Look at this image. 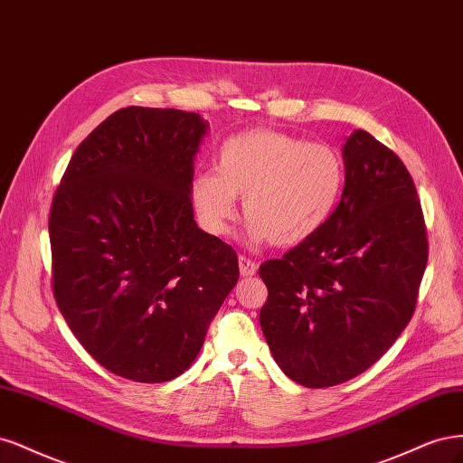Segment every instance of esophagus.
Returning <instances> with one entry per match:
<instances>
[{
  "instance_id": "1",
  "label": "esophagus",
  "mask_w": 463,
  "mask_h": 463,
  "mask_svg": "<svg viewBox=\"0 0 463 463\" xmlns=\"http://www.w3.org/2000/svg\"><path fill=\"white\" fill-rule=\"evenodd\" d=\"M238 267H241V275L242 277H251V275H256V271H258V263L244 258V256L238 258Z\"/></svg>"
}]
</instances>
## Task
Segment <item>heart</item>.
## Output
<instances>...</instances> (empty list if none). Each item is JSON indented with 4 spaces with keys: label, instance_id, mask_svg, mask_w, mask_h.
Returning a JSON list of instances; mask_svg holds the SVG:
<instances>
[{
    "label": "heart",
    "instance_id": "b5f03b06",
    "mask_svg": "<svg viewBox=\"0 0 463 463\" xmlns=\"http://www.w3.org/2000/svg\"><path fill=\"white\" fill-rule=\"evenodd\" d=\"M345 190V161L335 147L287 132L250 128L227 138L215 173L192 181L190 196L202 227L225 236L242 198L251 244L298 246L317 234Z\"/></svg>",
    "mask_w": 463,
    "mask_h": 463
}]
</instances>
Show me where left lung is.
Instances as JSON below:
<instances>
[{
    "label": "left lung",
    "instance_id": "left-lung-1",
    "mask_svg": "<svg viewBox=\"0 0 463 463\" xmlns=\"http://www.w3.org/2000/svg\"><path fill=\"white\" fill-rule=\"evenodd\" d=\"M345 190L325 227L261 263L260 325L275 362L307 389L360 375L410 323L427 265L420 198L402 159L365 130L342 146Z\"/></svg>",
    "mask_w": 463,
    "mask_h": 463
}]
</instances>
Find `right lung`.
Returning <instances> with one entry per match:
<instances>
[{
  "instance_id": "right-lung-1",
  "label": "right lung",
  "mask_w": 463,
  "mask_h": 463,
  "mask_svg": "<svg viewBox=\"0 0 463 463\" xmlns=\"http://www.w3.org/2000/svg\"><path fill=\"white\" fill-rule=\"evenodd\" d=\"M198 113L125 108L71 157L50 213L53 296L94 360L137 383L196 360L238 280L236 251L198 229Z\"/></svg>"
}]
</instances>
